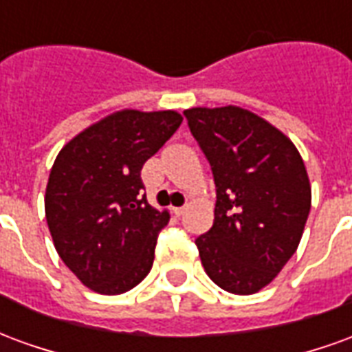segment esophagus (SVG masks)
<instances>
[{
  "label": "esophagus",
  "mask_w": 352,
  "mask_h": 352,
  "mask_svg": "<svg viewBox=\"0 0 352 352\" xmlns=\"http://www.w3.org/2000/svg\"><path fill=\"white\" fill-rule=\"evenodd\" d=\"M184 211H186V206H183V207H173V213H175L177 217H181V214H183Z\"/></svg>",
  "instance_id": "esophagus-1"
}]
</instances>
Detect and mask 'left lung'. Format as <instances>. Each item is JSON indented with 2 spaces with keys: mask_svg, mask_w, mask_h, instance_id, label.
Segmentation results:
<instances>
[{
  "mask_svg": "<svg viewBox=\"0 0 352 352\" xmlns=\"http://www.w3.org/2000/svg\"><path fill=\"white\" fill-rule=\"evenodd\" d=\"M184 116L217 186L213 226L196 239L201 264L214 285L254 294L302 239L311 209L302 156L283 131L247 109L194 107Z\"/></svg>",
  "mask_w": 352,
  "mask_h": 352,
  "instance_id": "left-lung-1",
  "label": "left lung"
}]
</instances>
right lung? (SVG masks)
Masks as SVG:
<instances>
[{
  "label": "right lung",
  "mask_w": 352,
  "mask_h": 352,
  "mask_svg": "<svg viewBox=\"0 0 352 352\" xmlns=\"http://www.w3.org/2000/svg\"><path fill=\"white\" fill-rule=\"evenodd\" d=\"M181 122L175 111L124 109L80 131L56 156L47 224L60 258L94 292L122 294L151 272L169 213L148 206L141 169Z\"/></svg>",
  "instance_id": "obj_1"
}]
</instances>
